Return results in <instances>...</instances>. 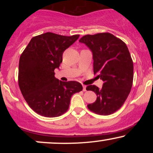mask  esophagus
<instances>
[{
  "instance_id": "34e87169",
  "label": "esophagus",
  "mask_w": 153,
  "mask_h": 153,
  "mask_svg": "<svg viewBox=\"0 0 153 153\" xmlns=\"http://www.w3.org/2000/svg\"><path fill=\"white\" fill-rule=\"evenodd\" d=\"M86 90H87V86H86V85H82V91H86Z\"/></svg>"
}]
</instances>
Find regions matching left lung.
<instances>
[{
    "instance_id": "left-lung-1",
    "label": "left lung",
    "mask_w": 153,
    "mask_h": 153,
    "mask_svg": "<svg viewBox=\"0 0 153 153\" xmlns=\"http://www.w3.org/2000/svg\"><path fill=\"white\" fill-rule=\"evenodd\" d=\"M79 42L91 50L94 73L103 81L101 88L87 86V91L97 96L88 108L99 115L111 114L122 106L132 86L134 68L129 50L122 40L110 33L85 35Z\"/></svg>"
}]
</instances>
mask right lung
<instances>
[{"mask_svg": "<svg viewBox=\"0 0 153 153\" xmlns=\"http://www.w3.org/2000/svg\"><path fill=\"white\" fill-rule=\"evenodd\" d=\"M80 35L62 36L47 32L34 36L19 59V85L30 108L45 117H59L68 111L73 94L82 90L77 81L54 77L64 51Z\"/></svg>", "mask_w": 153, "mask_h": 153, "instance_id": "add662e5", "label": "right lung"}]
</instances>
